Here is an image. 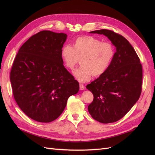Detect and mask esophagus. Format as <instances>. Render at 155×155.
Masks as SVG:
<instances>
[{
    "label": "esophagus",
    "mask_w": 155,
    "mask_h": 155,
    "mask_svg": "<svg viewBox=\"0 0 155 155\" xmlns=\"http://www.w3.org/2000/svg\"><path fill=\"white\" fill-rule=\"evenodd\" d=\"M85 89V86L83 84H80V90L84 91Z\"/></svg>",
    "instance_id": "obj_1"
}]
</instances>
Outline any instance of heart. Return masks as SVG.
Wrapping results in <instances>:
<instances>
[{
    "mask_svg": "<svg viewBox=\"0 0 155 155\" xmlns=\"http://www.w3.org/2000/svg\"><path fill=\"white\" fill-rule=\"evenodd\" d=\"M61 58L64 66L73 70L80 58L81 66L73 73L80 82H85L92 76L99 77L107 70L115 55V50L109 42L91 36H80L73 40L72 46L64 45Z\"/></svg>",
    "mask_w": 155,
    "mask_h": 155,
    "instance_id": "1",
    "label": "heart"
}]
</instances>
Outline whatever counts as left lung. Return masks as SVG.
Returning <instances> with one entry per match:
<instances>
[{
	"instance_id": "8db88e82",
	"label": "left lung",
	"mask_w": 155,
	"mask_h": 155,
	"mask_svg": "<svg viewBox=\"0 0 155 155\" xmlns=\"http://www.w3.org/2000/svg\"><path fill=\"white\" fill-rule=\"evenodd\" d=\"M90 33L107 37L116 51L107 70L86 87L94 95L88 110L101 123H114L123 118L140 98L142 66L134 49L123 36L107 29Z\"/></svg>"
}]
</instances>
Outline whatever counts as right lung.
<instances>
[{"instance_id": "right-lung-1", "label": "right lung", "mask_w": 155, "mask_h": 155, "mask_svg": "<svg viewBox=\"0 0 155 155\" xmlns=\"http://www.w3.org/2000/svg\"><path fill=\"white\" fill-rule=\"evenodd\" d=\"M67 35L42 31L20 48L11 71L14 99L26 114L40 123H50L64 110L79 84L63 66L61 48Z\"/></svg>"}]
</instances>
